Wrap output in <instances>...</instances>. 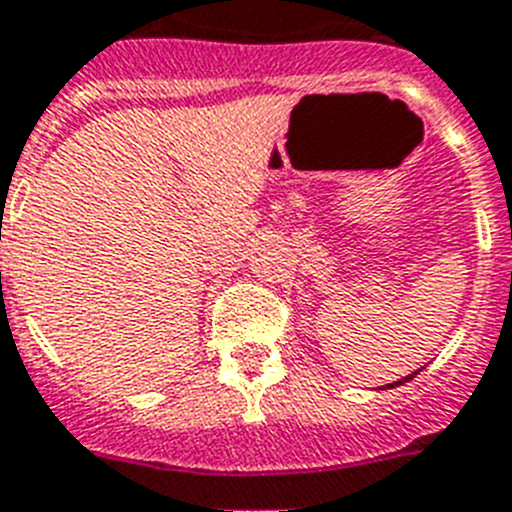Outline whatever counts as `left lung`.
Here are the masks:
<instances>
[{"instance_id":"left-lung-1","label":"left lung","mask_w":512,"mask_h":512,"mask_svg":"<svg viewBox=\"0 0 512 512\" xmlns=\"http://www.w3.org/2000/svg\"><path fill=\"white\" fill-rule=\"evenodd\" d=\"M417 373H420V371H412V373H410V376H404V379H399V381H391V384H386V386H384V389H394V386H402V384H404V381H410V379H415Z\"/></svg>"}]
</instances>
